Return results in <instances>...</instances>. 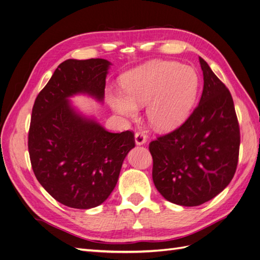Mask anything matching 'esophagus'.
<instances>
[{"mask_svg":"<svg viewBox=\"0 0 260 260\" xmlns=\"http://www.w3.org/2000/svg\"><path fill=\"white\" fill-rule=\"evenodd\" d=\"M135 140L137 145H143L146 142V136L142 132H137L135 135Z\"/></svg>","mask_w":260,"mask_h":260,"instance_id":"esophagus-1","label":"esophagus"}]
</instances>
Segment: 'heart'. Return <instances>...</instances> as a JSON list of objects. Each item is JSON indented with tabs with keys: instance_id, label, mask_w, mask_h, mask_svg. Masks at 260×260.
I'll use <instances>...</instances> for the list:
<instances>
[{
	"instance_id": "obj_1",
	"label": "heart",
	"mask_w": 260,
	"mask_h": 260,
	"mask_svg": "<svg viewBox=\"0 0 260 260\" xmlns=\"http://www.w3.org/2000/svg\"><path fill=\"white\" fill-rule=\"evenodd\" d=\"M122 93H113L115 111L133 118L138 105H147V118L160 131L176 129L183 122L198 96L200 77L196 70L174 60H152L125 74Z\"/></svg>"
}]
</instances>
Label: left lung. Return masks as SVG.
<instances>
[{"instance_id":"8db88e82","label":"left lung","mask_w":260,"mask_h":260,"mask_svg":"<svg viewBox=\"0 0 260 260\" xmlns=\"http://www.w3.org/2000/svg\"><path fill=\"white\" fill-rule=\"evenodd\" d=\"M204 88L185 122L149 143L153 181L167 201L199 206L231 182L240 151V125L230 91L200 57Z\"/></svg>"}]
</instances>
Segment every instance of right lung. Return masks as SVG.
Returning <instances> with one entry per match:
<instances>
[{
  "instance_id": "right-lung-1",
  "label": "right lung",
  "mask_w": 260,
  "mask_h": 260,
  "mask_svg": "<svg viewBox=\"0 0 260 260\" xmlns=\"http://www.w3.org/2000/svg\"><path fill=\"white\" fill-rule=\"evenodd\" d=\"M111 65L103 58L62 61L35 101L28 135L31 166L44 190L68 207L89 209L105 202L136 146L135 133L108 132L69 101L76 94L103 101Z\"/></svg>"
}]
</instances>
